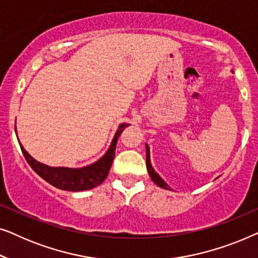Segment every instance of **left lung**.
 <instances>
[{
	"instance_id": "1",
	"label": "left lung",
	"mask_w": 258,
	"mask_h": 258,
	"mask_svg": "<svg viewBox=\"0 0 258 258\" xmlns=\"http://www.w3.org/2000/svg\"><path fill=\"white\" fill-rule=\"evenodd\" d=\"M147 169H148V172H149L151 179H153V182L156 183V184L158 186H161V188L167 189V190L170 189V188H169V185L167 184V183H165L163 179L160 177V175L155 172L153 167H151V163H150V151H149V147H148V146H147Z\"/></svg>"
}]
</instances>
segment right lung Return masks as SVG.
I'll list each match as a JSON object with an SVG mask.
<instances>
[{
    "label": "right lung",
    "mask_w": 258,
    "mask_h": 258,
    "mask_svg": "<svg viewBox=\"0 0 258 258\" xmlns=\"http://www.w3.org/2000/svg\"><path fill=\"white\" fill-rule=\"evenodd\" d=\"M129 124H121L117 132L115 134L114 140H112L111 146L101 160H98L96 163L88 165V167L80 169L72 168H52L48 167L35 161L29 154L24 150V148L21 146V150L26 157V160L33 170L38 176H41L44 181H47L49 184L56 186V188L62 190H68V191H81V190H89L95 186L100 185L102 182L107 178L110 170L112 161L115 157L116 144L119 135H121L125 126Z\"/></svg>",
    "instance_id": "add662e5"
}]
</instances>
